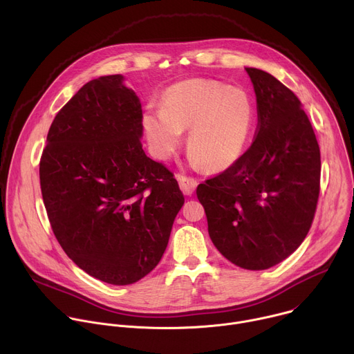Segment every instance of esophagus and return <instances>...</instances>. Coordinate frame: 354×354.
Masks as SVG:
<instances>
[{
  "instance_id": "34e87169",
  "label": "esophagus",
  "mask_w": 354,
  "mask_h": 354,
  "mask_svg": "<svg viewBox=\"0 0 354 354\" xmlns=\"http://www.w3.org/2000/svg\"><path fill=\"white\" fill-rule=\"evenodd\" d=\"M176 179L179 182V187L183 192V194L190 196L194 192V189L197 186V180L196 179L187 178V176H183V175H176Z\"/></svg>"
}]
</instances>
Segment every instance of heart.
<instances>
[{"label":"heart","mask_w":354,"mask_h":354,"mask_svg":"<svg viewBox=\"0 0 354 354\" xmlns=\"http://www.w3.org/2000/svg\"><path fill=\"white\" fill-rule=\"evenodd\" d=\"M250 95L216 80L190 78L168 86L160 109L147 108L141 129L156 158L169 160L187 128L189 162L210 172L234 165L245 153L255 126Z\"/></svg>","instance_id":"b5f03b06"}]
</instances>
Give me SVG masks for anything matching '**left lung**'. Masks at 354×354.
Listing matches in <instances>:
<instances>
[{
	"label": "left lung",
	"instance_id": "obj_1",
	"mask_svg": "<svg viewBox=\"0 0 354 354\" xmlns=\"http://www.w3.org/2000/svg\"><path fill=\"white\" fill-rule=\"evenodd\" d=\"M245 70L257 95V138L196 194L220 254L242 269L265 270L288 258L311 228L321 154L299 99L269 73Z\"/></svg>",
	"mask_w": 354,
	"mask_h": 354
}]
</instances>
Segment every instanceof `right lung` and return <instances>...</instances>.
Returning a JSON list of instances; mask_svg holds the SVG:
<instances>
[{
	"mask_svg": "<svg viewBox=\"0 0 354 354\" xmlns=\"http://www.w3.org/2000/svg\"><path fill=\"white\" fill-rule=\"evenodd\" d=\"M141 104L120 74L86 82L56 115L40 160L52 230L89 276L127 286L161 261L185 197L148 158Z\"/></svg>",
	"mask_w": 354,
	"mask_h": 354,
	"instance_id": "1",
	"label": "right lung"
}]
</instances>
